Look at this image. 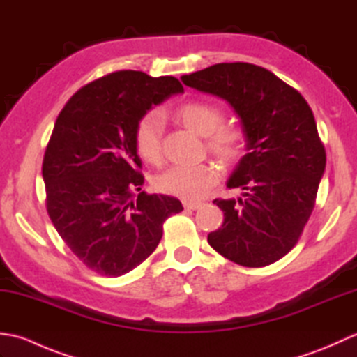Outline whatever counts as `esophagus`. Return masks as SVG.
Segmentation results:
<instances>
[{"label":"esophagus","instance_id":"esophagus-1","mask_svg":"<svg viewBox=\"0 0 357 357\" xmlns=\"http://www.w3.org/2000/svg\"><path fill=\"white\" fill-rule=\"evenodd\" d=\"M183 204L187 210H198L202 206L201 202H192V201H184Z\"/></svg>","mask_w":357,"mask_h":357}]
</instances>
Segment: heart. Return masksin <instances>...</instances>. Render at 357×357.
I'll use <instances>...</instances> for the list:
<instances>
[{"label":"heart","instance_id":"obj_1","mask_svg":"<svg viewBox=\"0 0 357 357\" xmlns=\"http://www.w3.org/2000/svg\"><path fill=\"white\" fill-rule=\"evenodd\" d=\"M174 118L199 136H206V146L224 165L238 162L245 151L247 136L238 126H221L224 113L207 102H185L174 110ZM161 113L155 110L142 115L135 127V147L146 162L159 164L162 158ZM218 181V169L210 162L176 165L155 179L161 193L196 201L206 196Z\"/></svg>","mask_w":357,"mask_h":357}]
</instances>
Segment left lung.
<instances>
[{"instance_id": "8db88e82", "label": "left lung", "mask_w": 357, "mask_h": 357, "mask_svg": "<svg viewBox=\"0 0 357 357\" xmlns=\"http://www.w3.org/2000/svg\"><path fill=\"white\" fill-rule=\"evenodd\" d=\"M181 79L229 102L247 136L248 153L227 181L242 193L213 201L224 222L208 244L244 267L279 261L308 222L327 161L312 109L298 90L255 64L221 63Z\"/></svg>"}]
</instances>
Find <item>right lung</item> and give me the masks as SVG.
Segmentation results:
<instances>
[{
	"label": "right lung",
	"mask_w": 357,
	"mask_h": 357,
	"mask_svg": "<svg viewBox=\"0 0 357 357\" xmlns=\"http://www.w3.org/2000/svg\"><path fill=\"white\" fill-rule=\"evenodd\" d=\"M183 92L173 77L119 70L81 87L56 118L43 161L45 207L67 247L101 276L138 267L165 219L184 210L176 198L141 190L135 147L139 118Z\"/></svg>",
	"instance_id": "obj_1"
}]
</instances>
